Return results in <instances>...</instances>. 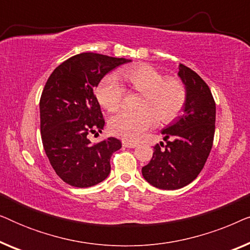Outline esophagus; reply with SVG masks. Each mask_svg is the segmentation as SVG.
Masks as SVG:
<instances>
[{"instance_id": "34e87169", "label": "esophagus", "mask_w": 250, "mask_h": 250, "mask_svg": "<svg viewBox=\"0 0 250 250\" xmlns=\"http://www.w3.org/2000/svg\"><path fill=\"white\" fill-rule=\"evenodd\" d=\"M136 146H138V143L129 142V141H126V140H123V146H125V148H135Z\"/></svg>"}]
</instances>
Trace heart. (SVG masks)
I'll return each mask as SVG.
<instances>
[{"label": "heart", "instance_id": "1", "mask_svg": "<svg viewBox=\"0 0 250 250\" xmlns=\"http://www.w3.org/2000/svg\"><path fill=\"white\" fill-rule=\"evenodd\" d=\"M128 86L141 93L138 110H121L109 121L112 134L127 141H138L146 129L156 124L173 121L182 110L187 101V88L183 82L165 76L149 64L126 68L119 73ZM124 95L118 77L108 75L99 84L97 98L102 107L115 111Z\"/></svg>", "mask_w": 250, "mask_h": 250}]
</instances>
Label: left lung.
I'll use <instances>...</instances> for the list:
<instances>
[{
	"label": "left lung",
	"mask_w": 250,
	"mask_h": 250,
	"mask_svg": "<svg viewBox=\"0 0 250 250\" xmlns=\"http://www.w3.org/2000/svg\"><path fill=\"white\" fill-rule=\"evenodd\" d=\"M177 76L187 88L183 114L162 129L165 149L157 145L148 165L142 167L146 182L163 190L188 186L199 175L213 146L216 105L208 85L189 67L179 64ZM170 141H168V139Z\"/></svg>",
	"instance_id": "obj_1"
}]
</instances>
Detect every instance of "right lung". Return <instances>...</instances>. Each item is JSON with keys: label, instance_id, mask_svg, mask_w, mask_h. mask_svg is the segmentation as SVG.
Masks as SVG:
<instances>
[{"label": "right lung", "instance_id": "obj_1", "mask_svg": "<svg viewBox=\"0 0 250 250\" xmlns=\"http://www.w3.org/2000/svg\"><path fill=\"white\" fill-rule=\"evenodd\" d=\"M125 58L86 52L69 58L50 75L40 101L41 134L51 166L63 182L88 188L110 173V158L122 148L116 138L91 145L104 119L94 88L109 71L131 62Z\"/></svg>", "mask_w": 250, "mask_h": 250}]
</instances>
